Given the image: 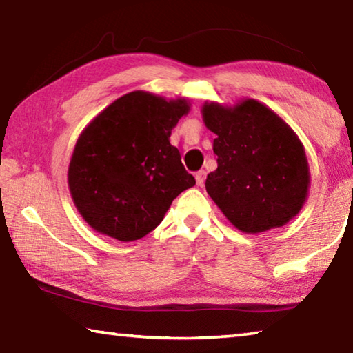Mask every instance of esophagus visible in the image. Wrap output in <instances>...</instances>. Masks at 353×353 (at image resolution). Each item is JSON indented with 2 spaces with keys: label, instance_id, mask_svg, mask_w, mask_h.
Here are the masks:
<instances>
[{
  "label": "esophagus",
  "instance_id": "34e87169",
  "mask_svg": "<svg viewBox=\"0 0 353 353\" xmlns=\"http://www.w3.org/2000/svg\"><path fill=\"white\" fill-rule=\"evenodd\" d=\"M205 176H207V172L204 171V170H201V171H198L196 172V183L199 185V187H202V185H204V181H205Z\"/></svg>",
  "mask_w": 353,
  "mask_h": 353
}]
</instances>
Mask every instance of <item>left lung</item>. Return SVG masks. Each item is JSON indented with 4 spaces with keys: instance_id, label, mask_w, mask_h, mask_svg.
I'll return each mask as SVG.
<instances>
[{
    "instance_id": "1",
    "label": "left lung",
    "mask_w": 353,
    "mask_h": 353,
    "mask_svg": "<svg viewBox=\"0 0 353 353\" xmlns=\"http://www.w3.org/2000/svg\"><path fill=\"white\" fill-rule=\"evenodd\" d=\"M202 118L216 134L218 155L205 188L224 216L244 234L276 229L294 218L310 185L305 149L294 130L255 99L234 107L205 103Z\"/></svg>"
}]
</instances>
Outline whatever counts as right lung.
<instances>
[{
  "mask_svg": "<svg viewBox=\"0 0 353 353\" xmlns=\"http://www.w3.org/2000/svg\"><path fill=\"white\" fill-rule=\"evenodd\" d=\"M190 110L187 99L166 101L130 92L82 130L68 168L77 212L99 234L140 240L157 227L171 202L196 183L170 143Z\"/></svg>",
  "mask_w": 353,
  "mask_h": 353,
  "instance_id": "right-lung-1",
  "label": "right lung"
}]
</instances>
